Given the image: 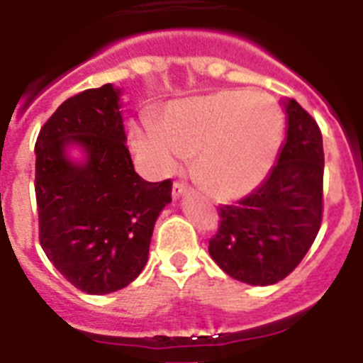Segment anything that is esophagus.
Listing matches in <instances>:
<instances>
[{"instance_id":"obj_1","label":"esophagus","mask_w":363,"mask_h":363,"mask_svg":"<svg viewBox=\"0 0 363 363\" xmlns=\"http://www.w3.org/2000/svg\"><path fill=\"white\" fill-rule=\"evenodd\" d=\"M185 192H187V185L185 184H179V182H176L174 185H172V198H179V196H184Z\"/></svg>"}]
</instances>
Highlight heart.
Returning a JSON list of instances; mask_svg holds the SVG:
<instances>
[{
	"mask_svg": "<svg viewBox=\"0 0 363 363\" xmlns=\"http://www.w3.org/2000/svg\"><path fill=\"white\" fill-rule=\"evenodd\" d=\"M284 140V112L272 98L223 89L172 101L162 123L143 118L130 129L138 158L156 174H171L196 152V176L221 200L255 191L271 172Z\"/></svg>",
	"mask_w": 363,
	"mask_h": 363,
	"instance_id": "1",
	"label": "heart"
}]
</instances>
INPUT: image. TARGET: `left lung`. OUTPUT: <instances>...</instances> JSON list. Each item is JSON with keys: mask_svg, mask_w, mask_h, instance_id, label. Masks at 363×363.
<instances>
[{"mask_svg": "<svg viewBox=\"0 0 363 363\" xmlns=\"http://www.w3.org/2000/svg\"><path fill=\"white\" fill-rule=\"evenodd\" d=\"M287 136L265 182L220 207L209 255L234 280L272 285L294 271L322 223L323 143L313 118L294 99L281 101Z\"/></svg>", "mask_w": 363, "mask_h": 363, "instance_id": "8db88e82", "label": "left lung"}]
</instances>
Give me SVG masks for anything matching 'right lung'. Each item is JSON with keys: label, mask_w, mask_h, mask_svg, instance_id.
Instances as JSON below:
<instances>
[{"label": "right lung", "mask_w": 363, "mask_h": 363, "mask_svg": "<svg viewBox=\"0 0 363 363\" xmlns=\"http://www.w3.org/2000/svg\"><path fill=\"white\" fill-rule=\"evenodd\" d=\"M121 108L112 83L79 92L41 127L34 149L40 243L86 294L114 293L140 277L154 223L172 200L171 179L152 184L134 171Z\"/></svg>", "instance_id": "right-lung-1"}]
</instances>
